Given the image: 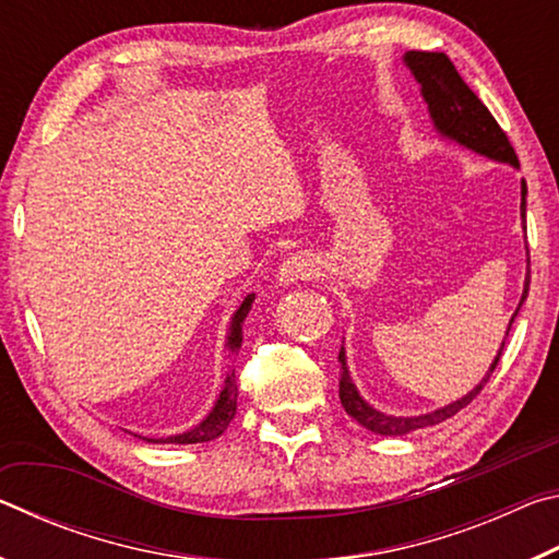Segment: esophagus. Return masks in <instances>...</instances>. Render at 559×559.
Segmentation results:
<instances>
[{"label": "esophagus", "instance_id": "obj_1", "mask_svg": "<svg viewBox=\"0 0 559 559\" xmlns=\"http://www.w3.org/2000/svg\"><path fill=\"white\" fill-rule=\"evenodd\" d=\"M318 269H316V261L308 257V253H290V257L281 263V271H278V281L281 283H293V281H302V278H310L313 276Z\"/></svg>", "mask_w": 559, "mask_h": 559}]
</instances>
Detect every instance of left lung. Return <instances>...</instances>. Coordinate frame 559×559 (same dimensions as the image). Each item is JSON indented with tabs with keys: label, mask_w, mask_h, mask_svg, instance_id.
<instances>
[{
	"label": "left lung",
	"mask_w": 559,
	"mask_h": 559,
	"mask_svg": "<svg viewBox=\"0 0 559 559\" xmlns=\"http://www.w3.org/2000/svg\"><path fill=\"white\" fill-rule=\"evenodd\" d=\"M406 63H409V69L414 71L416 81L421 83V93L429 103L431 118H433V122H437V128L443 132V135H449L456 140V143L471 147L473 153H480L490 159H500V163H510V165L520 167L515 150H513V145H510V140L503 132V128L498 126L496 118L490 116V110L484 106V103H480L476 93H473L466 83H463V79L456 71V66L451 63L447 53L443 51H412V53H406ZM525 194H527V187L523 182V202H520V214L523 216H525ZM527 290H530V276L525 281V290H523V298H520V306H523V300L527 298ZM515 316H518V310L513 313V318H510L508 333H510V328H513ZM508 333H506V337H508ZM503 347H506V343L500 345V353L496 357V362L490 365V370L484 377V382H480L476 390L463 396V400L443 406V409H437L431 414L406 416V419H402V416H386L382 412H374L370 404H365L362 396L357 394L353 380H349L345 353L340 349L337 357H340V362H343L340 402H343L345 412L353 416L357 424H362L365 429H370L374 433H382V437H400V433L433 427V424L447 421L449 416L459 414L463 406H468L473 400H476L480 390L486 386V382L490 380V374L496 372L500 357H503Z\"/></svg>",
	"instance_id": "obj_1"
}]
</instances>
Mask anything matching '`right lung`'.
Listing matches in <instances>:
<instances>
[{"label": "right lung", "mask_w": 559, "mask_h": 559, "mask_svg": "<svg viewBox=\"0 0 559 559\" xmlns=\"http://www.w3.org/2000/svg\"><path fill=\"white\" fill-rule=\"evenodd\" d=\"M251 302H253V296L246 298L241 302V308L236 310L229 347L241 345V323H243L246 313L251 310ZM236 394H239V390H236V382H234V374H231V377H226V384H224V390L219 394V400H216V406L212 409V414L200 424V427H194L192 431H187V433H177V437H169L165 441H157V439H147V441H153V443H202V441H212L216 437H222L226 427L231 424L234 414H236Z\"/></svg>", "instance_id": "right-lung-1"}]
</instances>
